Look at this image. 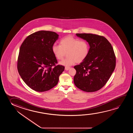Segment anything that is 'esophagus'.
<instances>
[{"mask_svg": "<svg viewBox=\"0 0 133 133\" xmlns=\"http://www.w3.org/2000/svg\"><path fill=\"white\" fill-rule=\"evenodd\" d=\"M70 68L69 67H65V69L66 70H68Z\"/></svg>", "mask_w": 133, "mask_h": 133, "instance_id": "1", "label": "esophagus"}]
</instances>
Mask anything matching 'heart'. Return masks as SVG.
I'll return each instance as SVG.
<instances>
[{
    "mask_svg": "<svg viewBox=\"0 0 133 133\" xmlns=\"http://www.w3.org/2000/svg\"><path fill=\"white\" fill-rule=\"evenodd\" d=\"M89 45L86 40H81L71 36L66 37L60 41V45L54 44L52 50L55 57L62 60L67 53V58L60 62L66 67L85 60L89 55Z\"/></svg>",
    "mask_w": 133,
    "mask_h": 133,
    "instance_id": "1",
    "label": "heart"
}]
</instances>
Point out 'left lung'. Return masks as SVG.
<instances>
[{
    "label": "left lung",
    "instance_id": "left-lung-1",
    "mask_svg": "<svg viewBox=\"0 0 133 133\" xmlns=\"http://www.w3.org/2000/svg\"><path fill=\"white\" fill-rule=\"evenodd\" d=\"M89 44L85 59L74 66V81L78 89L87 92L97 91L106 84L115 70L116 58L111 44L106 38L92 34H76Z\"/></svg>",
    "mask_w": 133,
    "mask_h": 133
}]
</instances>
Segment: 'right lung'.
I'll list each match as a JSON object with an SVG mask.
<instances>
[{"label":"right lung","instance_id":"add662e5","mask_svg":"<svg viewBox=\"0 0 133 133\" xmlns=\"http://www.w3.org/2000/svg\"><path fill=\"white\" fill-rule=\"evenodd\" d=\"M58 38L54 32L39 31L25 38L19 49L17 69L27 85L38 92L49 90L56 85L64 66L55 65L57 60L52 46Z\"/></svg>","mask_w":133,"mask_h":133}]
</instances>
